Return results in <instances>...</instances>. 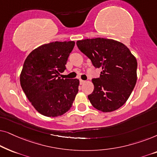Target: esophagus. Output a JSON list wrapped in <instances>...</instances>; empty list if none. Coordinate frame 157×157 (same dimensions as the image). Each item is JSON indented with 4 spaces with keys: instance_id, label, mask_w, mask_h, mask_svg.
<instances>
[{
    "instance_id": "obj_1",
    "label": "esophagus",
    "mask_w": 157,
    "mask_h": 157,
    "mask_svg": "<svg viewBox=\"0 0 157 157\" xmlns=\"http://www.w3.org/2000/svg\"><path fill=\"white\" fill-rule=\"evenodd\" d=\"M86 82L85 81H83V80H82V79H80V84H83V83H84Z\"/></svg>"
}]
</instances>
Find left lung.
Here are the masks:
<instances>
[{
	"label": "left lung",
	"mask_w": 157,
	"mask_h": 157,
	"mask_svg": "<svg viewBox=\"0 0 157 157\" xmlns=\"http://www.w3.org/2000/svg\"><path fill=\"white\" fill-rule=\"evenodd\" d=\"M81 52L95 68H102L100 77L92 79L94 91L88 98L94 108L111 112L126 102L137 80L136 58L121 42L96 38L77 40Z\"/></svg>",
	"instance_id": "left-lung-1"
}]
</instances>
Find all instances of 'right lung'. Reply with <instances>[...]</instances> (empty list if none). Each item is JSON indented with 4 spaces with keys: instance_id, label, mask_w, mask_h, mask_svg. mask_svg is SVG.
<instances>
[{
    "instance_id": "1",
    "label": "right lung",
    "mask_w": 157,
    "mask_h": 157,
    "mask_svg": "<svg viewBox=\"0 0 157 157\" xmlns=\"http://www.w3.org/2000/svg\"><path fill=\"white\" fill-rule=\"evenodd\" d=\"M74 41H55L32 51L25 60L20 75L23 91L32 106L48 117L69 110L78 91V79L61 78Z\"/></svg>"
}]
</instances>
